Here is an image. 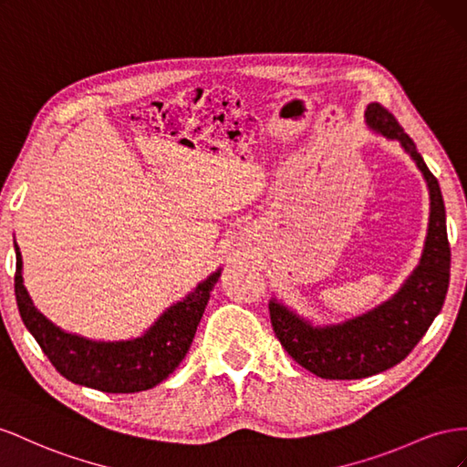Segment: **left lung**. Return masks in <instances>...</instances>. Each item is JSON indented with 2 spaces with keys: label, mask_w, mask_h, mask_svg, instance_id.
<instances>
[{
  "label": "left lung",
  "mask_w": 467,
  "mask_h": 467,
  "mask_svg": "<svg viewBox=\"0 0 467 467\" xmlns=\"http://www.w3.org/2000/svg\"><path fill=\"white\" fill-rule=\"evenodd\" d=\"M368 125L401 142L431 190V223L420 264L403 287L379 307L342 325L313 327L275 299L270 318L277 340L299 366L323 379H362L393 368L415 348L441 313L450 284V243L444 199L438 180L424 164L417 144L379 103L366 109Z\"/></svg>",
  "instance_id": "1"
}]
</instances>
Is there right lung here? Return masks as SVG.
<instances>
[{"instance_id":"obj_1","label":"right lung","mask_w":467,"mask_h":467,"mask_svg":"<svg viewBox=\"0 0 467 467\" xmlns=\"http://www.w3.org/2000/svg\"><path fill=\"white\" fill-rule=\"evenodd\" d=\"M16 256V299L25 327L60 376L103 393H137L164 381L188 354L211 289L221 275V270L211 274L183 301L171 305L144 337L125 342H93L60 330L35 309L23 287L17 244Z\"/></svg>"}]
</instances>
